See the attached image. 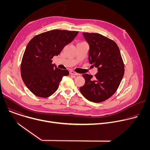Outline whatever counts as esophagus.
Here are the masks:
<instances>
[{
    "label": "esophagus",
    "instance_id": "obj_1",
    "mask_svg": "<svg viewBox=\"0 0 150 150\" xmlns=\"http://www.w3.org/2000/svg\"><path fill=\"white\" fill-rule=\"evenodd\" d=\"M69 74H70L71 75H75V76H77V75H79L78 73H76V72H74V71H71L69 72Z\"/></svg>",
    "mask_w": 150,
    "mask_h": 150
}]
</instances>
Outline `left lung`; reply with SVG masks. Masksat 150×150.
<instances>
[{
    "mask_svg": "<svg viewBox=\"0 0 150 150\" xmlns=\"http://www.w3.org/2000/svg\"><path fill=\"white\" fill-rule=\"evenodd\" d=\"M89 45L88 61L98 72L83 74L85 83L79 88L83 96L94 103L110 98L118 88L124 75V64L116 42L98 33H83Z\"/></svg>",
    "mask_w": 150,
    "mask_h": 150,
    "instance_id": "obj_1",
    "label": "left lung"
}]
</instances>
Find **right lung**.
Wrapping results in <instances>:
<instances>
[{
    "label": "right lung",
    "instance_id": "add662e5",
    "mask_svg": "<svg viewBox=\"0 0 150 150\" xmlns=\"http://www.w3.org/2000/svg\"><path fill=\"white\" fill-rule=\"evenodd\" d=\"M78 34V31L54 30L35 35L29 41L21 62V73L25 85L34 95L42 98L52 96L62 78L69 75L68 70L58 69L52 64V59Z\"/></svg>",
    "mask_w": 150,
    "mask_h": 150
}]
</instances>
